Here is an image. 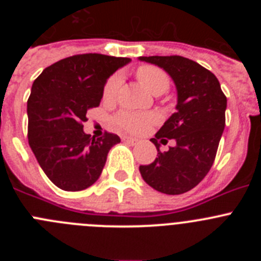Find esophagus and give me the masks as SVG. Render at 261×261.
<instances>
[{
	"label": "esophagus",
	"instance_id": "esophagus-1",
	"mask_svg": "<svg viewBox=\"0 0 261 261\" xmlns=\"http://www.w3.org/2000/svg\"><path fill=\"white\" fill-rule=\"evenodd\" d=\"M123 140L125 142H128V144H130V145H136L138 142V140L137 138H133V137H126V136H124L123 137Z\"/></svg>",
	"mask_w": 261,
	"mask_h": 261
}]
</instances>
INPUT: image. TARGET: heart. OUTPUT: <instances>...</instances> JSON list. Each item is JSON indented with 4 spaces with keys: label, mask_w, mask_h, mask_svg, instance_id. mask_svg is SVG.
Segmentation results:
<instances>
[{
    "label": "heart",
    "mask_w": 261,
    "mask_h": 261,
    "mask_svg": "<svg viewBox=\"0 0 261 261\" xmlns=\"http://www.w3.org/2000/svg\"><path fill=\"white\" fill-rule=\"evenodd\" d=\"M138 81L154 95H162L170 87V77L165 70L153 65H142L136 71ZM121 86V75L114 74L108 78L103 89V99L111 102L116 98ZM158 120L155 114L150 112H135V111H121L115 117V124L129 133H142Z\"/></svg>",
    "instance_id": "heart-1"
}]
</instances>
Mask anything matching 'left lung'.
Wrapping results in <instances>:
<instances>
[{"mask_svg": "<svg viewBox=\"0 0 261 261\" xmlns=\"http://www.w3.org/2000/svg\"><path fill=\"white\" fill-rule=\"evenodd\" d=\"M159 66L176 87V112L168 117L150 141L158 150L153 163L140 166L151 188L166 195H181L206 176L216 158L225 129L227 99L216 75L197 62L181 56L138 57ZM175 140V146L163 153L159 143Z\"/></svg>", "mask_w": 261, "mask_h": 261, "instance_id": "1", "label": "left lung"}]
</instances>
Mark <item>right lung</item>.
Masks as SVG:
<instances>
[{
	"label": "right lung",
	"mask_w": 261,
	"mask_h": 261,
	"mask_svg": "<svg viewBox=\"0 0 261 261\" xmlns=\"http://www.w3.org/2000/svg\"><path fill=\"white\" fill-rule=\"evenodd\" d=\"M130 59L86 53L66 57L43 70L27 100L29 144L41 170L64 191H82L102 174L107 154L120 137L84 132L87 110L98 107L103 89Z\"/></svg>",
	"instance_id": "1"
}]
</instances>
